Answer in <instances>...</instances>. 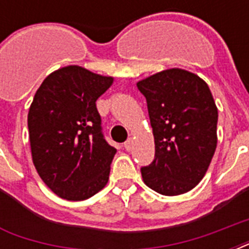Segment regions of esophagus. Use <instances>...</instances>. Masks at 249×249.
Instances as JSON below:
<instances>
[{
  "label": "esophagus",
  "instance_id": "34e87169",
  "mask_svg": "<svg viewBox=\"0 0 249 249\" xmlns=\"http://www.w3.org/2000/svg\"><path fill=\"white\" fill-rule=\"evenodd\" d=\"M133 147V140H128L126 142L124 143V148L126 150V151H130Z\"/></svg>",
  "mask_w": 249,
  "mask_h": 249
}]
</instances>
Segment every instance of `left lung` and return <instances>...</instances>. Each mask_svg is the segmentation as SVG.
<instances>
[{"instance_id": "obj_1", "label": "left lung", "mask_w": 249, "mask_h": 249, "mask_svg": "<svg viewBox=\"0 0 249 249\" xmlns=\"http://www.w3.org/2000/svg\"><path fill=\"white\" fill-rule=\"evenodd\" d=\"M146 97L155 159L141 169L146 185L174 196L193 190L208 170L217 146L218 111L204 80L169 68L137 83Z\"/></svg>"}]
</instances>
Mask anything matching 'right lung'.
Returning a JSON list of instances; mask_svg holds the SVG:
<instances>
[{
	"label": "right lung",
	"instance_id": "obj_1",
	"mask_svg": "<svg viewBox=\"0 0 249 249\" xmlns=\"http://www.w3.org/2000/svg\"><path fill=\"white\" fill-rule=\"evenodd\" d=\"M113 77L80 66L52 72L28 112L32 160L45 185L59 197L85 200L108 182L116 148L103 138L95 102Z\"/></svg>",
	"mask_w": 249,
	"mask_h": 249
}]
</instances>
